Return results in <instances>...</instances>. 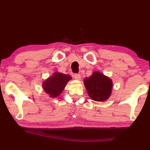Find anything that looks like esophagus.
I'll return each mask as SVG.
<instances>
[{
  "label": "esophagus",
  "instance_id": "esophagus-1",
  "mask_svg": "<svg viewBox=\"0 0 150 150\" xmlns=\"http://www.w3.org/2000/svg\"><path fill=\"white\" fill-rule=\"evenodd\" d=\"M74 78H75L76 80H80L81 79L80 75V74H75V75H74Z\"/></svg>",
  "mask_w": 150,
  "mask_h": 150
}]
</instances>
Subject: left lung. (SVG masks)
I'll return each mask as SVG.
<instances>
[{
  "instance_id": "obj_1",
  "label": "left lung",
  "mask_w": 150,
  "mask_h": 150,
  "mask_svg": "<svg viewBox=\"0 0 150 150\" xmlns=\"http://www.w3.org/2000/svg\"><path fill=\"white\" fill-rule=\"evenodd\" d=\"M84 85L89 97L97 101L107 100L113 89L111 79L98 71L94 72L89 77H85Z\"/></svg>"
}]
</instances>
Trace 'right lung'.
I'll return each instance as SVG.
<instances>
[{
	"mask_svg": "<svg viewBox=\"0 0 150 150\" xmlns=\"http://www.w3.org/2000/svg\"><path fill=\"white\" fill-rule=\"evenodd\" d=\"M72 77L69 75L55 72L51 76L43 82L42 87L44 92L51 98H55L61 94L68 82Z\"/></svg>",
	"mask_w": 150,
	"mask_h": 150,
	"instance_id": "right-lung-1",
	"label": "right lung"
}]
</instances>
